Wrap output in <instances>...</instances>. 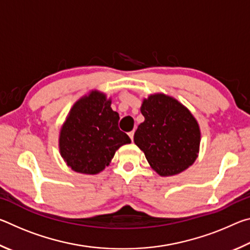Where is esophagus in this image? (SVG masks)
I'll return each instance as SVG.
<instances>
[{
	"label": "esophagus",
	"instance_id": "34e87169",
	"mask_svg": "<svg viewBox=\"0 0 250 250\" xmlns=\"http://www.w3.org/2000/svg\"><path fill=\"white\" fill-rule=\"evenodd\" d=\"M128 134H129V137H130V139H131V140H133V135H134V131H131V132H129Z\"/></svg>",
	"mask_w": 250,
	"mask_h": 250
}]
</instances>
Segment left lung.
I'll list each match as a JSON object with an SVG mask.
<instances>
[{"label": "left lung", "instance_id": "8db88e82", "mask_svg": "<svg viewBox=\"0 0 250 250\" xmlns=\"http://www.w3.org/2000/svg\"><path fill=\"white\" fill-rule=\"evenodd\" d=\"M145 121L133 141L160 176L180 174L195 162L201 129L192 112L173 97L158 92L142 101Z\"/></svg>", "mask_w": 250, "mask_h": 250}]
</instances>
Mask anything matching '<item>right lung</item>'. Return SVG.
Returning a JSON list of instances; mask_svg holds the SVG:
<instances>
[{"instance_id": "right-lung-1", "label": "right lung", "mask_w": 250, "mask_h": 250, "mask_svg": "<svg viewBox=\"0 0 250 250\" xmlns=\"http://www.w3.org/2000/svg\"><path fill=\"white\" fill-rule=\"evenodd\" d=\"M118 121L111 98L104 92L91 90L76 101L59 130V153L67 166L83 174L104 171L116 151L131 142Z\"/></svg>"}]
</instances>
